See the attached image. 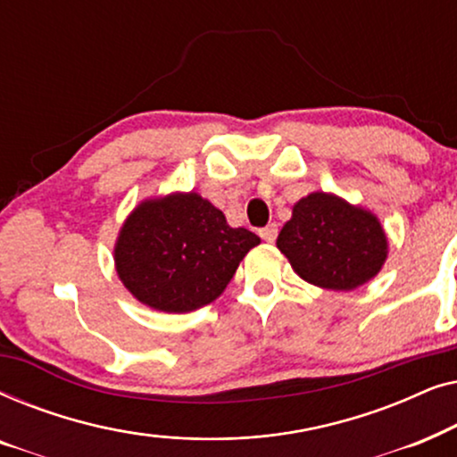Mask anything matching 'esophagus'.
Here are the masks:
<instances>
[{
    "label": "esophagus",
    "instance_id": "obj_1",
    "mask_svg": "<svg viewBox=\"0 0 457 457\" xmlns=\"http://www.w3.org/2000/svg\"><path fill=\"white\" fill-rule=\"evenodd\" d=\"M277 235H278V227H277V224H268V227H264V228H262L260 230V237H262V239H264L266 243H272L274 239H277Z\"/></svg>",
    "mask_w": 457,
    "mask_h": 457
}]
</instances>
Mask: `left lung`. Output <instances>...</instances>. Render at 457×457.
<instances>
[{
    "instance_id": "left-lung-1",
    "label": "left lung",
    "mask_w": 457,
    "mask_h": 457,
    "mask_svg": "<svg viewBox=\"0 0 457 457\" xmlns=\"http://www.w3.org/2000/svg\"><path fill=\"white\" fill-rule=\"evenodd\" d=\"M277 247L308 283L353 291L380 272L389 243L372 212L316 191L293 205Z\"/></svg>"
}]
</instances>
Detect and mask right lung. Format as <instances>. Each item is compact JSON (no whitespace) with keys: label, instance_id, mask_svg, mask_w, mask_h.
<instances>
[{"label":"right lung","instance_id":"add662e5","mask_svg":"<svg viewBox=\"0 0 457 457\" xmlns=\"http://www.w3.org/2000/svg\"><path fill=\"white\" fill-rule=\"evenodd\" d=\"M260 237L233 228L197 193L145 199L124 220L116 272L141 303L183 314L214 302Z\"/></svg>","mask_w":457,"mask_h":457}]
</instances>
